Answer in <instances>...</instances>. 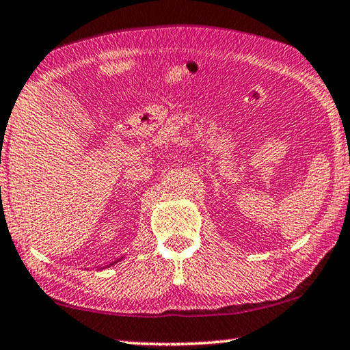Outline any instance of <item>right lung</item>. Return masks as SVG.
I'll return each mask as SVG.
<instances>
[{
  "label": "right lung",
  "instance_id": "1",
  "mask_svg": "<svg viewBox=\"0 0 350 350\" xmlns=\"http://www.w3.org/2000/svg\"><path fill=\"white\" fill-rule=\"evenodd\" d=\"M120 259H123V258H120ZM120 259H117V260H114V262H111L109 265H106V267H111V265H114V264H117V262H118V260H120ZM106 267H102V269H106Z\"/></svg>",
  "mask_w": 350,
  "mask_h": 350
}]
</instances>
